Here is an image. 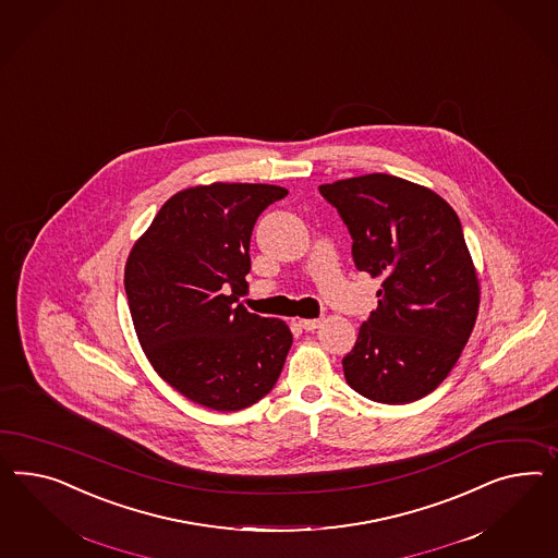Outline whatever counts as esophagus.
I'll list each match as a JSON object with an SVG mask.
<instances>
[{
	"mask_svg": "<svg viewBox=\"0 0 558 558\" xmlns=\"http://www.w3.org/2000/svg\"><path fill=\"white\" fill-rule=\"evenodd\" d=\"M301 327L304 331H315L320 327V318H302Z\"/></svg>",
	"mask_w": 558,
	"mask_h": 558,
	"instance_id": "esophagus-1",
	"label": "esophagus"
}]
</instances>
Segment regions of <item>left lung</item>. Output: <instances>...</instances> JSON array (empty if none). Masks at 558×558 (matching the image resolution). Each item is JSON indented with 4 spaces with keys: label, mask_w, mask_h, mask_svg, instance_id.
I'll use <instances>...</instances> for the list:
<instances>
[{
    "label": "left lung",
    "mask_w": 558,
    "mask_h": 558,
    "mask_svg": "<svg viewBox=\"0 0 558 558\" xmlns=\"http://www.w3.org/2000/svg\"><path fill=\"white\" fill-rule=\"evenodd\" d=\"M318 191L349 229L355 268L384 280L343 357L347 384L381 404L421 400L449 376L477 318L480 282L461 221L437 193L390 174Z\"/></svg>",
    "instance_id": "1"
}]
</instances>
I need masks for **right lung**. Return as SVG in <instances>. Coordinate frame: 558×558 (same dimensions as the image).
Instances as JSON below:
<instances>
[{"mask_svg":"<svg viewBox=\"0 0 558 558\" xmlns=\"http://www.w3.org/2000/svg\"><path fill=\"white\" fill-rule=\"evenodd\" d=\"M288 195L274 184L186 189L170 196L125 264L140 345L158 376L201 407L235 412L278 381L292 345L284 320L238 304L257 217Z\"/></svg>","mask_w":558,"mask_h":558,"instance_id":"add662e5","label":"right lung"}]
</instances>
